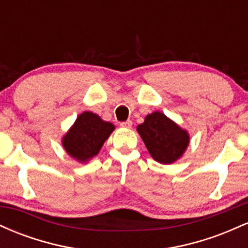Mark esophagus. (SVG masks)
I'll return each instance as SVG.
<instances>
[{
  "mask_svg": "<svg viewBox=\"0 0 248 248\" xmlns=\"http://www.w3.org/2000/svg\"><path fill=\"white\" fill-rule=\"evenodd\" d=\"M132 124H133L132 121L127 120V121H124V122H121L120 126L124 127V128H130V127H132Z\"/></svg>",
  "mask_w": 248,
  "mask_h": 248,
  "instance_id": "1",
  "label": "esophagus"
}]
</instances>
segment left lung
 <instances>
[{
    "label": "left lung",
    "mask_w": 248,
    "mask_h": 248,
    "mask_svg": "<svg viewBox=\"0 0 248 248\" xmlns=\"http://www.w3.org/2000/svg\"><path fill=\"white\" fill-rule=\"evenodd\" d=\"M138 132L155 161L163 164L176 162L186 150L190 136L186 129L161 112L148 114Z\"/></svg>",
    "instance_id": "left-lung-1"
}]
</instances>
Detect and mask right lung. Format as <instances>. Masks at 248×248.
Instances as JSON below:
<instances>
[{"label":"right lung","instance_id":"add662e5","mask_svg":"<svg viewBox=\"0 0 248 248\" xmlns=\"http://www.w3.org/2000/svg\"><path fill=\"white\" fill-rule=\"evenodd\" d=\"M114 129V124L104 121L99 115L84 112L64 135L62 147L71 157L85 163L98 155L105 141Z\"/></svg>","mask_w":248,"mask_h":248}]
</instances>
